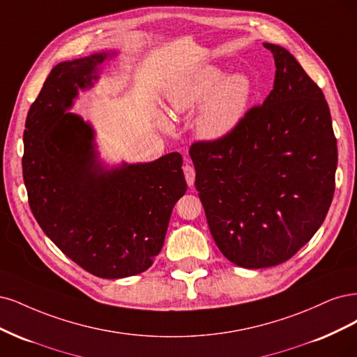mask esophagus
Listing matches in <instances>:
<instances>
[{
	"label": "esophagus",
	"mask_w": 357,
	"mask_h": 357,
	"mask_svg": "<svg viewBox=\"0 0 357 357\" xmlns=\"http://www.w3.org/2000/svg\"><path fill=\"white\" fill-rule=\"evenodd\" d=\"M183 175H185L188 187H192L194 185V179H195V170H194V167L191 165L183 166Z\"/></svg>",
	"instance_id": "34e87169"
}]
</instances>
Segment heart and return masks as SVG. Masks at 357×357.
Returning a JSON list of instances; mask_svg holds the SVG:
<instances>
[{
    "mask_svg": "<svg viewBox=\"0 0 357 357\" xmlns=\"http://www.w3.org/2000/svg\"><path fill=\"white\" fill-rule=\"evenodd\" d=\"M255 96L252 78L228 74L218 65H203L172 79L166 89L170 111L191 112L197 107L195 130L204 141H221L243 121Z\"/></svg>",
    "mask_w": 357,
    "mask_h": 357,
    "instance_id": "b5f03b06",
    "label": "heart"
}]
</instances>
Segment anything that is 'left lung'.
I'll return each mask as SVG.
<instances>
[{"instance_id":"obj_1","label":"left lung","mask_w":357,"mask_h":357,"mask_svg":"<svg viewBox=\"0 0 357 357\" xmlns=\"http://www.w3.org/2000/svg\"><path fill=\"white\" fill-rule=\"evenodd\" d=\"M264 47L275 63L267 99L224 139L190 148L215 243L243 268L279 266L316 234L338 162L324 91L286 49Z\"/></svg>"}]
</instances>
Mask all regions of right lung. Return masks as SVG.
<instances>
[{
	"mask_svg": "<svg viewBox=\"0 0 357 357\" xmlns=\"http://www.w3.org/2000/svg\"><path fill=\"white\" fill-rule=\"evenodd\" d=\"M117 52L57 63L32 103L24 133L29 208L53 243L102 279L153 266L175 203L187 191L182 155L149 163L102 165L90 123L70 112L78 90L93 86Z\"/></svg>",
	"mask_w": 357,
	"mask_h": 357,
	"instance_id": "right-lung-1",
	"label": "right lung"
}]
</instances>
